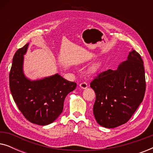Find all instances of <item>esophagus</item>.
Segmentation results:
<instances>
[{
	"instance_id": "34e87169",
	"label": "esophagus",
	"mask_w": 153,
	"mask_h": 153,
	"mask_svg": "<svg viewBox=\"0 0 153 153\" xmlns=\"http://www.w3.org/2000/svg\"><path fill=\"white\" fill-rule=\"evenodd\" d=\"M79 86L82 89H85L88 88V83L86 82H82L79 84Z\"/></svg>"
}]
</instances>
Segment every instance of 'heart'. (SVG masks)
<instances>
[{
    "label": "heart",
    "mask_w": 153,
    "mask_h": 153,
    "mask_svg": "<svg viewBox=\"0 0 153 153\" xmlns=\"http://www.w3.org/2000/svg\"><path fill=\"white\" fill-rule=\"evenodd\" d=\"M100 68V64L95 63L91 66V68H90V71H91V72H95L96 71L98 70V68Z\"/></svg>",
    "instance_id": "heart-1"
}]
</instances>
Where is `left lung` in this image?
Returning <instances> with one entry per match:
<instances>
[{"mask_svg": "<svg viewBox=\"0 0 153 153\" xmlns=\"http://www.w3.org/2000/svg\"><path fill=\"white\" fill-rule=\"evenodd\" d=\"M96 99L93 114L97 123L106 128L125 124L143 101L146 78L143 60L135 50L116 70L100 74L91 83Z\"/></svg>", "mask_w": 153, "mask_h": 153, "instance_id": "left-lung-1", "label": "left lung"}]
</instances>
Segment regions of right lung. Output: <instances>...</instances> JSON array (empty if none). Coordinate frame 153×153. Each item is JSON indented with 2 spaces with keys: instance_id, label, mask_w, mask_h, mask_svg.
Segmentation results:
<instances>
[{
  "instance_id": "obj_1",
  "label": "right lung",
  "mask_w": 153,
  "mask_h": 153,
  "mask_svg": "<svg viewBox=\"0 0 153 153\" xmlns=\"http://www.w3.org/2000/svg\"><path fill=\"white\" fill-rule=\"evenodd\" d=\"M29 44L14 54L10 72V88L19 109L30 123L51 124L61 114L66 96L76 87L58 74L30 80L24 72V55Z\"/></svg>"
}]
</instances>
